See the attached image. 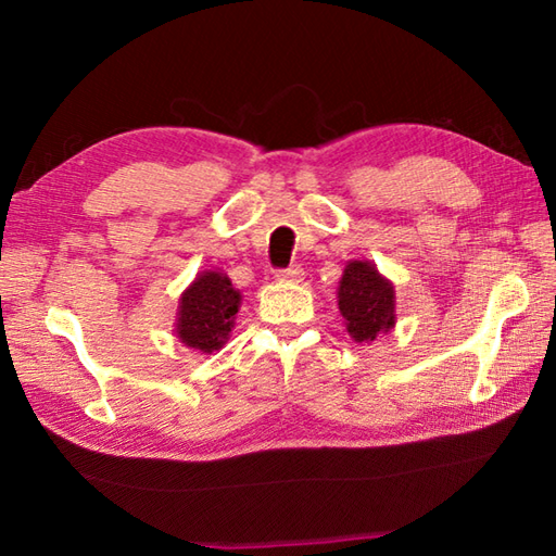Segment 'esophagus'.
<instances>
[{
    "instance_id": "34e87169",
    "label": "esophagus",
    "mask_w": 556,
    "mask_h": 556,
    "mask_svg": "<svg viewBox=\"0 0 556 556\" xmlns=\"http://www.w3.org/2000/svg\"><path fill=\"white\" fill-rule=\"evenodd\" d=\"M277 279H279V281H301V279H303V267L291 265V267L279 269V271H277Z\"/></svg>"
}]
</instances>
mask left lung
Here are the masks:
<instances>
[{
	"instance_id": "8db88e82",
	"label": "left lung",
	"mask_w": 556,
	"mask_h": 556,
	"mask_svg": "<svg viewBox=\"0 0 556 556\" xmlns=\"http://www.w3.org/2000/svg\"><path fill=\"white\" fill-rule=\"evenodd\" d=\"M339 311L356 341H375L394 327V287L375 265L353 260L339 281Z\"/></svg>"
}]
</instances>
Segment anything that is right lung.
<instances>
[{
    "label": "right lung",
    "mask_w": 556,
    "mask_h": 556,
    "mask_svg": "<svg viewBox=\"0 0 556 556\" xmlns=\"http://www.w3.org/2000/svg\"><path fill=\"white\" fill-rule=\"evenodd\" d=\"M241 296L219 271H205L184 291L176 334L186 346L203 353L222 349L229 337Z\"/></svg>",
    "instance_id": "right-lung-1"
}]
</instances>
